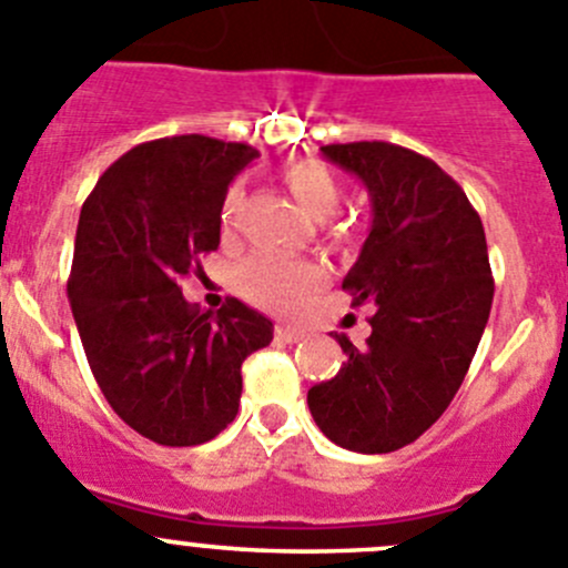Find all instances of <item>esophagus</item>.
I'll list each match as a JSON object with an SVG mask.
<instances>
[{
	"mask_svg": "<svg viewBox=\"0 0 568 568\" xmlns=\"http://www.w3.org/2000/svg\"><path fill=\"white\" fill-rule=\"evenodd\" d=\"M274 335H277V341H283V344H296L300 338H305V329L285 327V324H280V327L274 329Z\"/></svg>",
	"mask_w": 568,
	"mask_h": 568,
	"instance_id": "34e87169",
	"label": "esophagus"
}]
</instances>
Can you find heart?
I'll use <instances>...</instances> for the list:
<instances>
[{"instance_id":"1","label":"heart","mask_w":568,"mask_h":568,"mask_svg":"<svg viewBox=\"0 0 568 568\" xmlns=\"http://www.w3.org/2000/svg\"><path fill=\"white\" fill-rule=\"evenodd\" d=\"M285 185L294 200L305 207L311 216L327 219L338 207L341 189L329 169L318 161H296L283 172ZM244 191L233 185L224 196L222 224L233 227L235 211H239ZM327 280L322 263L311 257L280 255V252H255L235 268V285L241 296L252 305L272 313H296Z\"/></svg>"}]
</instances>
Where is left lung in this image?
Masks as SVG:
<instances>
[{
    "instance_id": "obj_1",
    "label": "left lung",
    "mask_w": 568,
    "mask_h": 568,
    "mask_svg": "<svg viewBox=\"0 0 568 568\" xmlns=\"http://www.w3.org/2000/svg\"><path fill=\"white\" fill-rule=\"evenodd\" d=\"M322 152L372 196V233L344 291L374 313L363 346L335 335L346 363L307 390V407L338 447L394 453L430 430L469 372L494 300L486 230L430 158L388 141Z\"/></svg>"
}]
</instances>
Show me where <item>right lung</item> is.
Wrapping results in <instances>:
<instances>
[{
	"label": "right lung",
	"mask_w": 568,
	"mask_h": 568,
	"mask_svg": "<svg viewBox=\"0 0 568 568\" xmlns=\"http://www.w3.org/2000/svg\"><path fill=\"white\" fill-rule=\"evenodd\" d=\"M255 158L207 135L146 141L80 211L69 302L88 366L121 422L163 447H196L233 422L241 363L274 335L235 296L200 313L180 288L219 246L227 185Z\"/></svg>",
	"instance_id": "obj_1"
}]
</instances>
